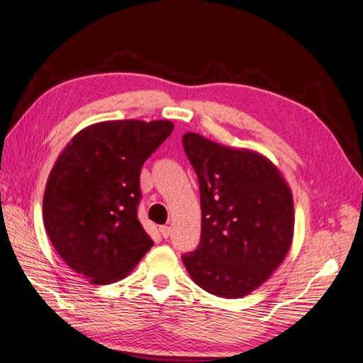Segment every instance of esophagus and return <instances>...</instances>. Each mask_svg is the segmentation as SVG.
Returning a JSON list of instances; mask_svg holds the SVG:
<instances>
[{"label":"esophagus","instance_id":"1","mask_svg":"<svg viewBox=\"0 0 363 363\" xmlns=\"http://www.w3.org/2000/svg\"><path fill=\"white\" fill-rule=\"evenodd\" d=\"M158 231H160V234L164 237V238H167V237H169V234H171V226H160V228H158Z\"/></svg>","mask_w":363,"mask_h":363}]
</instances>
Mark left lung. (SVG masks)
Listing matches in <instances>:
<instances>
[{
    "label": "left lung",
    "mask_w": 363,
    "mask_h": 363,
    "mask_svg": "<svg viewBox=\"0 0 363 363\" xmlns=\"http://www.w3.org/2000/svg\"><path fill=\"white\" fill-rule=\"evenodd\" d=\"M182 140L197 174L201 206V240L182 257L184 267L209 294L248 296L291 248L293 192L277 166L259 152L220 145L196 132Z\"/></svg>",
    "instance_id": "8db88e82"
}]
</instances>
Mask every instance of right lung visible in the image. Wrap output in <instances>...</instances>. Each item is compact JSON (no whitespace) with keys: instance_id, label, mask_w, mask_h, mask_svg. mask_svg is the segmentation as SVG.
Instances as JSON below:
<instances>
[{"instance_id":"add662e5","label":"right lung","mask_w":363,"mask_h":363,"mask_svg":"<svg viewBox=\"0 0 363 363\" xmlns=\"http://www.w3.org/2000/svg\"><path fill=\"white\" fill-rule=\"evenodd\" d=\"M169 120H115L79 130L52 167L43 222L55 251L92 285L137 267L152 238L137 217L140 171L171 135Z\"/></svg>"}]
</instances>
